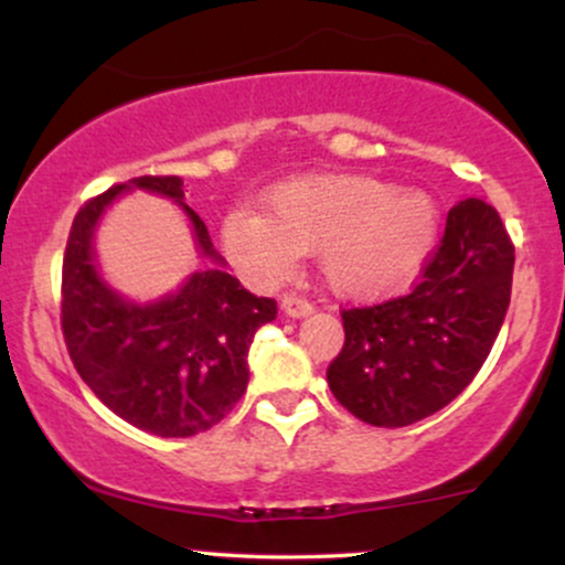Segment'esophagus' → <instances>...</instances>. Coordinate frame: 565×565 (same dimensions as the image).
<instances>
[{
    "mask_svg": "<svg viewBox=\"0 0 565 565\" xmlns=\"http://www.w3.org/2000/svg\"><path fill=\"white\" fill-rule=\"evenodd\" d=\"M281 308H284V313L291 316V319H300V316H308L310 310H313V302H310L308 297L289 291V295H284Z\"/></svg>",
    "mask_w": 565,
    "mask_h": 565,
    "instance_id": "1",
    "label": "esophagus"
}]
</instances>
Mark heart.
I'll return each mask as SVG.
<instances>
[{
    "label": "heart",
    "instance_id": "obj_1",
    "mask_svg": "<svg viewBox=\"0 0 565 565\" xmlns=\"http://www.w3.org/2000/svg\"><path fill=\"white\" fill-rule=\"evenodd\" d=\"M436 204L361 174H316L274 188L265 215L238 210L225 217V252L252 281L276 284L302 252L321 249L332 289L374 297L398 289L430 252Z\"/></svg>",
    "mask_w": 565,
    "mask_h": 565
}]
</instances>
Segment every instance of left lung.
Listing matches in <instances>:
<instances>
[{"instance_id": "8db88e82", "label": "left lung", "mask_w": 565, "mask_h": 565, "mask_svg": "<svg viewBox=\"0 0 565 565\" xmlns=\"http://www.w3.org/2000/svg\"><path fill=\"white\" fill-rule=\"evenodd\" d=\"M515 246L483 199L451 206L406 295L342 308L345 342L327 369L361 423L404 427L451 404L489 359L510 305Z\"/></svg>"}]
</instances>
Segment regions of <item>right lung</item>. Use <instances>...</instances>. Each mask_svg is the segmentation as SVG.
<instances>
[{
  "label": "right lung",
  "instance_id": "obj_1",
  "mask_svg": "<svg viewBox=\"0 0 565 565\" xmlns=\"http://www.w3.org/2000/svg\"><path fill=\"white\" fill-rule=\"evenodd\" d=\"M127 188H146L183 204L178 174H142L97 193L71 225L61 281V327L79 377L114 414L161 438H188L217 425L249 382L246 355L278 308L225 270H201L178 295L146 305L116 297L97 276V217ZM206 257L220 260L201 220L185 206Z\"/></svg>",
  "mask_w": 565,
  "mask_h": 565
}]
</instances>
